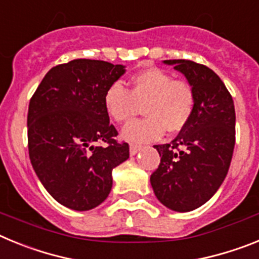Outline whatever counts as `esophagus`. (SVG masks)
Instances as JSON below:
<instances>
[{"mask_svg":"<svg viewBox=\"0 0 259 259\" xmlns=\"http://www.w3.org/2000/svg\"><path fill=\"white\" fill-rule=\"evenodd\" d=\"M140 146L139 145H134V144H132V145H130V154L131 155H135V154H137V153L140 152Z\"/></svg>","mask_w":259,"mask_h":259,"instance_id":"34e87169","label":"esophagus"}]
</instances>
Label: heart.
<instances>
[{
	"label": "heart",
	"mask_w": 259,
	"mask_h": 259,
	"mask_svg": "<svg viewBox=\"0 0 259 259\" xmlns=\"http://www.w3.org/2000/svg\"><path fill=\"white\" fill-rule=\"evenodd\" d=\"M104 105L116 123L130 122L143 106L146 118L125 125L122 136L130 143L146 144L163 136L164 130L170 134L182 131L193 115L196 96L184 80L172 79L161 68L146 67L131 77L130 89L111 84Z\"/></svg>",
	"instance_id": "obj_1"
}]
</instances>
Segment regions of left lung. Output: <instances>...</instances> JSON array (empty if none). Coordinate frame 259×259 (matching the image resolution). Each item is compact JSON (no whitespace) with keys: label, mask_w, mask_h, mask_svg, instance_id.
Instances as JSON below:
<instances>
[{"label":"left lung","mask_w":259,"mask_h":259,"mask_svg":"<svg viewBox=\"0 0 259 259\" xmlns=\"http://www.w3.org/2000/svg\"><path fill=\"white\" fill-rule=\"evenodd\" d=\"M191 84L196 106L188 124L170 144L154 145L161 163L150 184L161 203L174 211H192L218 191L235 148V105L211 68L185 59H168Z\"/></svg>","instance_id":"1"}]
</instances>
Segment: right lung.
<instances>
[{"mask_svg": "<svg viewBox=\"0 0 259 259\" xmlns=\"http://www.w3.org/2000/svg\"><path fill=\"white\" fill-rule=\"evenodd\" d=\"M124 72L123 65L74 59L49 70L29 101L32 167L50 196L68 209L85 211L104 202L113 168L130 157L104 105L107 88Z\"/></svg>", "mask_w": 259, "mask_h": 259, "instance_id": "add662e5", "label": "right lung"}]
</instances>
